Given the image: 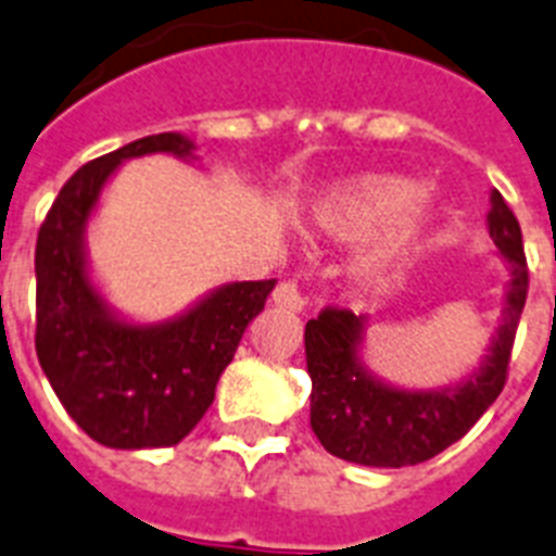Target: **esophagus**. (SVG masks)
Returning <instances> with one entry per match:
<instances>
[{"instance_id":"obj_1","label":"esophagus","mask_w":556,"mask_h":556,"mask_svg":"<svg viewBox=\"0 0 556 556\" xmlns=\"http://www.w3.org/2000/svg\"><path fill=\"white\" fill-rule=\"evenodd\" d=\"M270 302H274V305H279V308H288V311L305 308V296L296 291V286H293V282H279V286L274 288V293H270Z\"/></svg>"}]
</instances>
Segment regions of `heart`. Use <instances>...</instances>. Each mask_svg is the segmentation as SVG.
<instances>
[{
    "label": "heart",
    "instance_id": "b5f03b06",
    "mask_svg": "<svg viewBox=\"0 0 556 556\" xmlns=\"http://www.w3.org/2000/svg\"><path fill=\"white\" fill-rule=\"evenodd\" d=\"M419 197L422 185L408 176H349L317 193L311 202V225L340 242H359L382 231L359 260V279L382 288L408 268L434 223V207Z\"/></svg>",
    "mask_w": 556,
    "mask_h": 556
}]
</instances>
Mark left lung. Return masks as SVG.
<instances>
[{
	"mask_svg": "<svg viewBox=\"0 0 556 556\" xmlns=\"http://www.w3.org/2000/svg\"><path fill=\"white\" fill-rule=\"evenodd\" d=\"M489 237L505 260L503 317L480 365L440 388H403L365 365V319L328 308L305 325L311 428L323 448L356 466L403 468L437 457L468 434L505 386L514 333L526 308L528 268L517 216L491 191Z\"/></svg>",
	"mask_w": 556,
	"mask_h": 556,
	"instance_id": "obj_1",
	"label": "left lung"
}]
</instances>
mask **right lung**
Here are the masks:
<instances>
[{"label": "right lung", "instance_id": "add662e5", "mask_svg": "<svg viewBox=\"0 0 556 556\" xmlns=\"http://www.w3.org/2000/svg\"><path fill=\"white\" fill-rule=\"evenodd\" d=\"M151 153L200 160L193 139L174 130L105 153L67 179L36 239L39 365L76 426L122 451L170 448L191 434L274 288V279L225 282L160 323H137L108 302L85 231L119 165Z\"/></svg>", "mask_w": 556, "mask_h": 556}]
</instances>
